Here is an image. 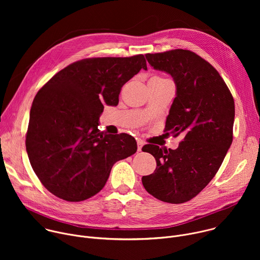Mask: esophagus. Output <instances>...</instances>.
Instances as JSON below:
<instances>
[{
	"mask_svg": "<svg viewBox=\"0 0 260 260\" xmlns=\"http://www.w3.org/2000/svg\"><path fill=\"white\" fill-rule=\"evenodd\" d=\"M144 141L143 140H141V139H138L137 140V145H138V151H141L142 150V148H143V146H144Z\"/></svg>",
	"mask_w": 260,
	"mask_h": 260,
	"instance_id": "obj_1",
	"label": "esophagus"
}]
</instances>
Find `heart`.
<instances>
[{
    "label": "heart",
    "mask_w": 260,
    "mask_h": 260,
    "mask_svg": "<svg viewBox=\"0 0 260 260\" xmlns=\"http://www.w3.org/2000/svg\"><path fill=\"white\" fill-rule=\"evenodd\" d=\"M155 79H161V78H157V77H156V78H155Z\"/></svg>",
    "instance_id": "b5f03b06"
}]
</instances>
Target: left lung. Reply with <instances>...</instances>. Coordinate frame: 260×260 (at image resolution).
Wrapping results in <instances>:
<instances>
[{"label":"left lung","instance_id":"8db88e82","mask_svg":"<svg viewBox=\"0 0 260 260\" xmlns=\"http://www.w3.org/2000/svg\"><path fill=\"white\" fill-rule=\"evenodd\" d=\"M146 58L175 82L166 131L184 139L175 150L151 144L142 148L157 165L142 183L157 200L182 204L207 186L223 161L233 142L235 102L216 69L194 52L175 49Z\"/></svg>","mask_w":260,"mask_h":260}]
</instances>
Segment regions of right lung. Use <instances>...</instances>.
I'll use <instances>...</instances> for the list:
<instances>
[{
  "label": "right lung",
  "mask_w": 260,
  "mask_h": 260,
  "mask_svg": "<svg viewBox=\"0 0 260 260\" xmlns=\"http://www.w3.org/2000/svg\"><path fill=\"white\" fill-rule=\"evenodd\" d=\"M141 69L147 70L143 54L82 59L36 94L25 147L35 174L52 194L85 201L103 189L116 161L136 153L134 137L98 126L104 106H117L121 87Z\"/></svg>",
  "instance_id": "1"
}]
</instances>
